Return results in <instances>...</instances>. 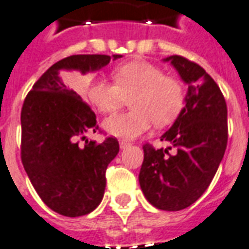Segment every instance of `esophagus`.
Segmentation results:
<instances>
[{"label":"esophagus","mask_w":249,"mask_h":249,"mask_svg":"<svg viewBox=\"0 0 249 249\" xmlns=\"http://www.w3.org/2000/svg\"><path fill=\"white\" fill-rule=\"evenodd\" d=\"M120 148L121 149H125V148H128V146H130V142H128V141L125 140H120Z\"/></svg>","instance_id":"esophagus-1"}]
</instances>
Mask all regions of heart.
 Instances as JSON below:
<instances>
[{
    "instance_id": "1",
    "label": "heart",
    "mask_w": 249,
    "mask_h": 249,
    "mask_svg": "<svg viewBox=\"0 0 249 249\" xmlns=\"http://www.w3.org/2000/svg\"><path fill=\"white\" fill-rule=\"evenodd\" d=\"M113 81L96 78L88 84L87 97L103 113H110L130 97L132 109L116 113L104 121L109 135L136 139L156 125L171 123L183 108L181 84L164 76L159 66L146 61H132L113 69Z\"/></svg>"
}]
</instances>
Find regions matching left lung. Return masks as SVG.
<instances>
[{"label": "left lung", "instance_id": "1", "mask_svg": "<svg viewBox=\"0 0 249 249\" xmlns=\"http://www.w3.org/2000/svg\"><path fill=\"white\" fill-rule=\"evenodd\" d=\"M188 84L185 108L161 136L177 149H155L145 144L139 181L146 200L162 211L192 205L213 178L228 141L224 96L203 68L181 56L167 57ZM168 149H172L169 146Z\"/></svg>", "mask_w": 249, "mask_h": 249}]
</instances>
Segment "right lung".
<instances>
[{
	"label": "right lung",
	"instance_id": "1",
	"mask_svg": "<svg viewBox=\"0 0 249 249\" xmlns=\"http://www.w3.org/2000/svg\"><path fill=\"white\" fill-rule=\"evenodd\" d=\"M121 54H74L57 61L36 81L21 110V160L41 200L57 213L84 216L101 203L105 172L119 153L116 137L88 141L96 114L62 81V71H94ZM81 141L86 142L82 144Z\"/></svg>",
	"mask_w": 249,
	"mask_h": 249
}]
</instances>
